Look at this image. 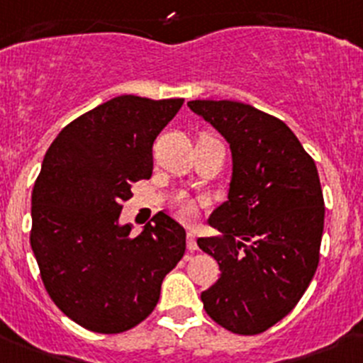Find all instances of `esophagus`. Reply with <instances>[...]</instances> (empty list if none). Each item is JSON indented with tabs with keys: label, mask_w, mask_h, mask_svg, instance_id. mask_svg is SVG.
<instances>
[{
	"label": "esophagus",
	"mask_w": 363,
	"mask_h": 363,
	"mask_svg": "<svg viewBox=\"0 0 363 363\" xmlns=\"http://www.w3.org/2000/svg\"><path fill=\"white\" fill-rule=\"evenodd\" d=\"M187 247H189V251H196V250H198L196 235H194V233H192V231H189V233H187Z\"/></svg>",
	"instance_id": "1"
}]
</instances>
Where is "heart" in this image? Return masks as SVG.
<instances>
[{
  "label": "heart",
  "instance_id": "heart-1",
  "mask_svg": "<svg viewBox=\"0 0 363 363\" xmlns=\"http://www.w3.org/2000/svg\"><path fill=\"white\" fill-rule=\"evenodd\" d=\"M172 210H174L176 216L184 220H192L198 213V206H196L194 199H191L185 194H178L172 199Z\"/></svg>",
  "mask_w": 363,
  "mask_h": 363
}]
</instances>
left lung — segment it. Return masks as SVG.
<instances>
[{
	"label": "left lung",
	"mask_w": 363,
	"mask_h": 363,
	"mask_svg": "<svg viewBox=\"0 0 363 363\" xmlns=\"http://www.w3.org/2000/svg\"><path fill=\"white\" fill-rule=\"evenodd\" d=\"M189 108L228 140L233 160L228 201L198 246L220 276L203 308L231 333L257 335L287 315L319 265L324 199L319 174L287 124L239 101L196 99Z\"/></svg>",
	"instance_id": "left-lung-1"
}]
</instances>
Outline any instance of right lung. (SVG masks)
I'll use <instances>...</instances> for the list:
<instances>
[{
  "mask_svg": "<svg viewBox=\"0 0 363 363\" xmlns=\"http://www.w3.org/2000/svg\"><path fill=\"white\" fill-rule=\"evenodd\" d=\"M184 99L124 94L89 110L46 151L32 194V244L55 305L96 333H121L157 306L185 253V230L158 212L139 235L119 224L132 185L153 172V143Z\"/></svg>",
  "mask_w": 363,
  "mask_h": 363,
  "instance_id": "add662e5",
  "label": "right lung"
}]
</instances>
